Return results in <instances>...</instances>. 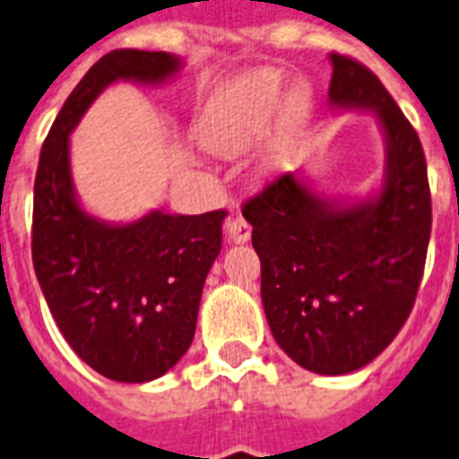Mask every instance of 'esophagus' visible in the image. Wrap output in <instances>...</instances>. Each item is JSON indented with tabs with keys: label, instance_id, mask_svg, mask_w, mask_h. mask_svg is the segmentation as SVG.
I'll list each match as a JSON object with an SVG mask.
<instances>
[{
	"label": "esophagus",
	"instance_id": "1",
	"mask_svg": "<svg viewBox=\"0 0 459 459\" xmlns=\"http://www.w3.org/2000/svg\"><path fill=\"white\" fill-rule=\"evenodd\" d=\"M225 239L230 244H247L251 239V225L241 215H230L225 220Z\"/></svg>",
	"mask_w": 459,
	"mask_h": 459
}]
</instances>
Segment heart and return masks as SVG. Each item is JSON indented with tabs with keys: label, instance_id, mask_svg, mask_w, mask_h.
<instances>
[{
	"label": "heart",
	"instance_id": "1",
	"mask_svg": "<svg viewBox=\"0 0 459 459\" xmlns=\"http://www.w3.org/2000/svg\"><path fill=\"white\" fill-rule=\"evenodd\" d=\"M287 78L280 71H258L227 84L212 99L204 118V142L218 153H239L265 137L281 108V126L296 127L310 116L313 90L293 84L284 97Z\"/></svg>",
	"mask_w": 459,
	"mask_h": 459
}]
</instances>
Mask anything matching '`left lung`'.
Returning <instances> with one entry per match:
<instances>
[{"mask_svg": "<svg viewBox=\"0 0 459 459\" xmlns=\"http://www.w3.org/2000/svg\"><path fill=\"white\" fill-rule=\"evenodd\" d=\"M332 111H369L384 134L381 185L327 199L284 172L244 206L260 258V299L274 341L307 372L348 375L395 339L415 306L431 194L415 127L375 73L329 54Z\"/></svg>", "mask_w": 459, "mask_h": 459, "instance_id": "8db88e82", "label": "left lung"}]
</instances>
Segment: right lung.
<instances>
[{
	"instance_id": "add662e5",
	"label": "right lung",
	"mask_w": 459,
	"mask_h": 459,
	"mask_svg": "<svg viewBox=\"0 0 459 459\" xmlns=\"http://www.w3.org/2000/svg\"><path fill=\"white\" fill-rule=\"evenodd\" d=\"M179 71L182 58L168 51L99 58L58 111L35 178L32 265L44 300L80 360L126 384L159 379L192 346L225 211L156 208L132 222L91 215L73 185L71 132L108 84H163Z\"/></svg>"
}]
</instances>
